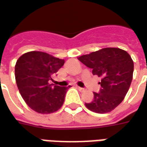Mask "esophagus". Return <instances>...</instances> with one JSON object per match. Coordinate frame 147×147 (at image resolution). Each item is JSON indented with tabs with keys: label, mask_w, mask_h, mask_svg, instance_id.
<instances>
[{
	"label": "esophagus",
	"mask_w": 147,
	"mask_h": 147,
	"mask_svg": "<svg viewBox=\"0 0 147 147\" xmlns=\"http://www.w3.org/2000/svg\"><path fill=\"white\" fill-rule=\"evenodd\" d=\"M77 88H78V89H79V90H80V91H85V90H86V89H85L84 88H80V87H77Z\"/></svg>",
	"instance_id": "34e87169"
}]
</instances>
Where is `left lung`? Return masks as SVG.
Returning a JSON list of instances; mask_svg holds the SVG:
<instances>
[{"label":"left lung","mask_w":147,"mask_h":147,"mask_svg":"<svg viewBox=\"0 0 147 147\" xmlns=\"http://www.w3.org/2000/svg\"><path fill=\"white\" fill-rule=\"evenodd\" d=\"M78 59L92 69V74L101 77V89L93 92L94 98L85 103L91 111L104 114L111 111L123 100L131 86L134 62L126 51L105 48L80 56Z\"/></svg>","instance_id":"1"}]
</instances>
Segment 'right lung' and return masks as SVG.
<instances>
[{"mask_svg": "<svg viewBox=\"0 0 147 147\" xmlns=\"http://www.w3.org/2000/svg\"><path fill=\"white\" fill-rule=\"evenodd\" d=\"M64 64L63 59L43 52L24 53L17 59L15 78L28 106L40 114H50L62 107L68 87L50 84L52 75Z\"/></svg>", "mask_w": 147, "mask_h": 147, "instance_id": "add662e5", "label": "right lung"}]
</instances>
